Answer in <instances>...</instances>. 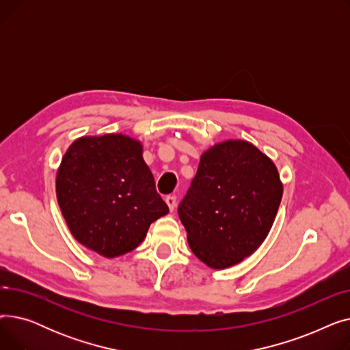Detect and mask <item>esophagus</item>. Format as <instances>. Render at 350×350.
I'll use <instances>...</instances> for the list:
<instances>
[{"label":"esophagus","mask_w":350,"mask_h":350,"mask_svg":"<svg viewBox=\"0 0 350 350\" xmlns=\"http://www.w3.org/2000/svg\"><path fill=\"white\" fill-rule=\"evenodd\" d=\"M165 203H167V206H169L170 211H173V210L176 208L177 200H176V197H174V196H167V197H165Z\"/></svg>","instance_id":"1"}]
</instances>
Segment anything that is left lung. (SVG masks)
Listing matches in <instances>:
<instances>
[{"label":"left lung","instance_id":"8db88e82","mask_svg":"<svg viewBox=\"0 0 350 350\" xmlns=\"http://www.w3.org/2000/svg\"><path fill=\"white\" fill-rule=\"evenodd\" d=\"M281 198L272 160L245 140H227L201 156L178 217L197 258L223 269L264 243Z\"/></svg>","mask_w":350,"mask_h":350}]
</instances>
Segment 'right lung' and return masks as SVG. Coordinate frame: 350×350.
<instances>
[{"instance_id":"add662e5","label":"right lung","mask_w":350,"mask_h":350,"mask_svg":"<svg viewBox=\"0 0 350 350\" xmlns=\"http://www.w3.org/2000/svg\"><path fill=\"white\" fill-rule=\"evenodd\" d=\"M142 152L140 142L119 133L86 136L58 169V204L72 235L106 258L135 250L169 213Z\"/></svg>"}]
</instances>
